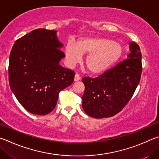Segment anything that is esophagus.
<instances>
[{"label": "esophagus", "mask_w": 159, "mask_h": 159, "mask_svg": "<svg viewBox=\"0 0 159 159\" xmlns=\"http://www.w3.org/2000/svg\"><path fill=\"white\" fill-rule=\"evenodd\" d=\"M81 79V77H80V75L78 74V73H76L75 74V79H74V80L75 82L76 81H79V80Z\"/></svg>", "instance_id": "obj_1"}]
</instances>
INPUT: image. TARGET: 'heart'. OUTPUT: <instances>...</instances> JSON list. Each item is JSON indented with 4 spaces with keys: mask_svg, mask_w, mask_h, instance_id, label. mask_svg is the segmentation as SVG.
I'll use <instances>...</instances> for the list:
<instances>
[{
    "mask_svg": "<svg viewBox=\"0 0 159 159\" xmlns=\"http://www.w3.org/2000/svg\"><path fill=\"white\" fill-rule=\"evenodd\" d=\"M69 63L80 62L82 54H89L86 66L91 72L102 73L120 59L123 54L121 44L110 38L102 37H87L80 38L75 44L69 41L65 49Z\"/></svg>",
    "mask_w": 159,
    "mask_h": 159,
    "instance_id": "obj_1",
    "label": "heart"
}]
</instances>
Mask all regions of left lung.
Listing matches in <instances>:
<instances>
[{
	"label": "left lung",
	"instance_id": "obj_1",
	"mask_svg": "<svg viewBox=\"0 0 159 159\" xmlns=\"http://www.w3.org/2000/svg\"><path fill=\"white\" fill-rule=\"evenodd\" d=\"M129 58L96 78L84 77L82 97L86 114L93 118L110 117L126 106L140 82L142 54L138 44L129 43Z\"/></svg>",
	"mask_w": 159,
	"mask_h": 159
}]
</instances>
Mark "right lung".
<instances>
[{"instance_id":"right-lung-1","label":"right lung","mask_w":159,"mask_h":159,"mask_svg":"<svg viewBox=\"0 0 159 159\" xmlns=\"http://www.w3.org/2000/svg\"><path fill=\"white\" fill-rule=\"evenodd\" d=\"M54 30L38 29L16 40L8 67L11 90L33 115H45L57 105L60 91L72 84L75 72L59 65L65 54Z\"/></svg>"}]
</instances>
